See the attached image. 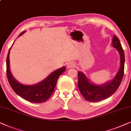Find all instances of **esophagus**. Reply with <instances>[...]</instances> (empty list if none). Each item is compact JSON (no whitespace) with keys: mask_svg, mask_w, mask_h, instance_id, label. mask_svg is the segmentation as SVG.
<instances>
[{"mask_svg":"<svg viewBox=\"0 0 131 131\" xmlns=\"http://www.w3.org/2000/svg\"><path fill=\"white\" fill-rule=\"evenodd\" d=\"M75 66V63L73 62H69L67 64V67L68 68H74Z\"/></svg>","mask_w":131,"mask_h":131,"instance_id":"esophagus-1","label":"esophagus"}]
</instances>
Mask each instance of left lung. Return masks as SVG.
Returning a JSON list of instances; mask_svg holds the SVG:
<instances>
[{
    "instance_id": "8db88e82",
    "label": "left lung",
    "mask_w": 131,
    "mask_h": 131,
    "mask_svg": "<svg viewBox=\"0 0 131 131\" xmlns=\"http://www.w3.org/2000/svg\"><path fill=\"white\" fill-rule=\"evenodd\" d=\"M113 46L118 50L121 56V67L116 75L112 81L103 85H97L89 82L81 72H78V85L80 93L86 100L90 102H100L107 99L115 93L121 83L124 74L125 55L119 38L114 35Z\"/></svg>"
}]
</instances>
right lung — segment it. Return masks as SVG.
Returning a JSON list of instances; mask_svg holds the SVG:
<instances>
[{"mask_svg": "<svg viewBox=\"0 0 131 131\" xmlns=\"http://www.w3.org/2000/svg\"><path fill=\"white\" fill-rule=\"evenodd\" d=\"M23 31L18 37L23 34ZM10 49L6 58V75L9 83L13 89L21 98L29 102L40 103L47 101L52 94L58 81L59 77L65 71L66 68L62 67L55 71L48 76L45 80L34 85H25L20 84L11 74L9 69V53Z\"/></svg>", "mask_w": 131, "mask_h": 131, "instance_id": "1", "label": "right lung"}]
</instances>
